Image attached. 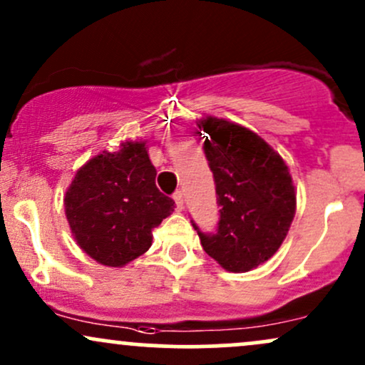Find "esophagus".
I'll return each mask as SVG.
<instances>
[{
  "label": "esophagus",
  "instance_id": "esophagus-1",
  "mask_svg": "<svg viewBox=\"0 0 365 365\" xmlns=\"http://www.w3.org/2000/svg\"><path fill=\"white\" fill-rule=\"evenodd\" d=\"M173 200H175V202H177V207L180 209V211H182V209H183V192L182 190L175 192Z\"/></svg>",
  "mask_w": 365,
  "mask_h": 365
}]
</instances>
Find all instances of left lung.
Wrapping results in <instances>:
<instances>
[{
	"mask_svg": "<svg viewBox=\"0 0 365 365\" xmlns=\"http://www.w3.org/2000/svg\"><path fill=\"white\" fill-rule=\"evenodd\" d=\"M204 154L216 183L220 223L216 233L197 230L207 255L232 273L266 262L283 244L295 216L297 194L290 170L252 130L206 116Z\"/></svg>",
	"mask_w": 365,
	"mask_h": 365,
	"instance_id": "obj_1",
	"label": "left lung"
}]
</instances>
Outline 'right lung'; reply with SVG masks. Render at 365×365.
<instances>
[{"label": "right lung", "mask_w": 365, "mask_h": 365, "mask_svg": "<svg viewBox=\"0 0 365 365\" xmlns=\"http://www.w3.org/2000/svg\"><path fill=\"white\" fill-rule=\"evenodd\" d=\"M63 200L78 247L110 267L148 252L153 230L175 207V200L156 187V168L142 140H127L116 153L103 150L89 159Z\"/></svg>", "instance_id": "add662e5"}]
</instances>
